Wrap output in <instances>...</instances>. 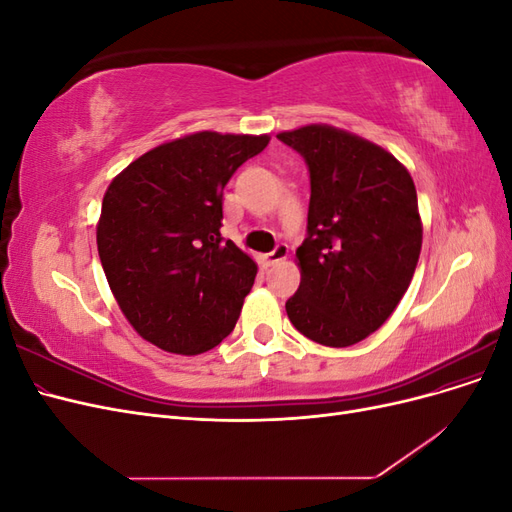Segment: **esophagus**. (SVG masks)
I'll return each mask as SVG.
<instances>
[{"mask_svg": "<svg viewBox=\"0 0 512 512\" xmlns=\"http://www.w3.org/2000/svg\"><path fill=\"white\" fill-rule=\"evenodd\" d=\"M286 258H288V245L286 243H277L275 250L265 256V262H267V267H271V265H277V262H282Z\"/></svg>", "mask_w": 512, "mask_h": 512, "instance_id": "esophagus-1", "label": "esophagus"}]
</instances>
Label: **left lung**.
<instances>
[{
    "label": "left lung",
    "mask_w": 512,
    "mask_h": 512,
    "mask_svg": "<svg viewBox=\"0 0 512 512\" xmlns=\"http://www.w3.org/2000/svg\"><path fill=\"white\" fill-rule=\"evenodd\" d=\"M309 168L294 329L346 348L378 331L404 297L423 245L414 181L393 153L327 123L277 134Z\"/></svg>",
    "instance_id": "8db88e82"
}]
</instances>
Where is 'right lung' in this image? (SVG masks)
<instances>
[{
  "instance_id": "1",
  "label": "right lung",
  "mask_w": 512,
  "mask_h": 512,
  "mask_svg": "<svg viewBox=\"0 0 512 512\" xmlns=\"http://www.w3.org/2000/svg\"><path fill=\"white\" fill-rule=\"evenodd\" d=\"M269 134L196 132L162 143L111 181L98 254L123 316L153 346L194 356L239 320L256 262L222 239V194Z\"/></svg>"
}]
</instances>
